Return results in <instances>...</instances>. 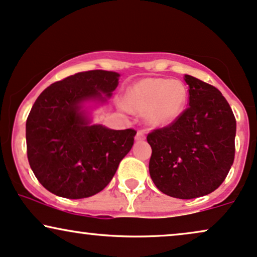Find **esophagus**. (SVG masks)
<instances>
[{"label":"esophagus","mask_w":257,"mask_h":257,"mask_svg":"<svg viewBox=\"0 0 257 257\" xmlns=\"http://www.w3.org/2000/svg\"><path fill=\"white\" fill-rule=\"evenodd\" d=\"M145 139H146V137H145V133L142 131H138L137 135H135V140L142 141V140H145Z\"/></svg>","instance_id":"1"}]
</instances>
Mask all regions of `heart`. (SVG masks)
I'll list each match as a JSON object with an SVG mask.
<instances>
[{"mask_svg":"<svg viewBox=\"0 0 257 257\" xmlns=\"http://www.w3.org/2000/svg\"><path fill=\"white\" fill-rule=\"evenodd\" d=\"M123 101L128 109L145 112L148 124L165 126L176 122L183 113L188 89L181 81L147 78L126 89Z\"/></svg>","mask_w":257,"mask_h":257,"instance_id":"1","label":"heart"}]
</instances>
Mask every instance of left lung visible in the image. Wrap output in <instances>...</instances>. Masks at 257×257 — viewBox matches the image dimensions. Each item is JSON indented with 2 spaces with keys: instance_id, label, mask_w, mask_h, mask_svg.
Wrapping results in <instances>:
<instances>
[{
  "instance_id": "1",
  "label": "left lung",
  "mask_w": 257,
  "mask_h": 257,
  "mask_svg": "<svg viewBox=\"0 0 257 257\" xmlns=\"http://www.w3.org/2000/svg\"><path fill=\"white\" fill-rule=\"evenodd\" d=\"M189 106L168 126L147 135L150 175L156 187L176 199H195L220 185L234 159L236 118L214 86L184 75Z\"/></svg>"
}]
</instances>
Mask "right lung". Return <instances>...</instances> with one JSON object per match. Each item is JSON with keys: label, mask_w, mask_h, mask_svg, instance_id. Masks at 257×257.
<instances>
[{"label": "right lung", "mask_w": 257, "mask_h": 257, "mask_svg": "<svg viewBox=\"0 0 257 257\" xmlns=\"http://www.w3.org/2000/svg\"><path fill=\"white\" fill-rule=\"evenodd\" d=\"M119 74L88 70L45 88L26 120L27 158L39 183L55 195L83 199L110 183L134 145V129L91 124L85 103L104 104Z\"/></svg>", "instance_id": "right-lung-1"}]
</instances>
